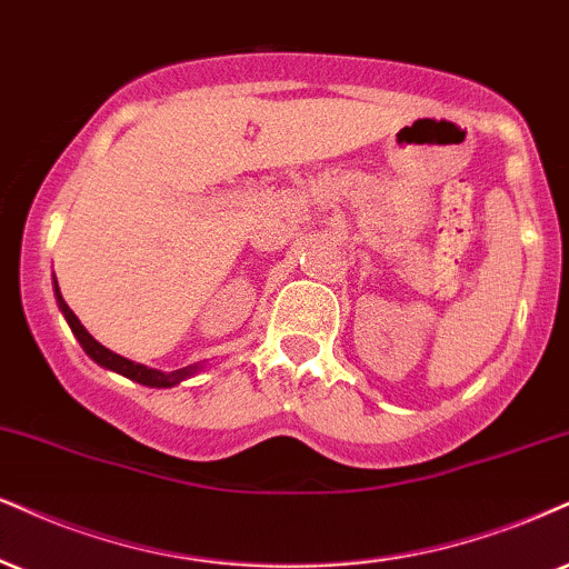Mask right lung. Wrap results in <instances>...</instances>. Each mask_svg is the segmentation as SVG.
Instances as JSON below:
<instances>
[{
	"label": "right lung",
	"instance_id": "1",
	"mask_svg": "<svg viewBox=\"0 0 569 569\" xmlns=\"http://www.w3.org/2000/svg\"><path fill=\"white\" fill-rule=\"evenodd\" d=\"M54 284H58V282H54ZM54 292H58V303L62 308V313H66V319H68L70 329H73V335H76V338H79L81 348L87 350V353L97 363H100V367L113 369V371H118V375L129 377V380H134L139 385H150V388H173V385H179L181 380H187V377L192 375L194 369H198V367H184V369H173V371H158V369H147V367H142V363H134V361L123 359V356L113 353V350H108L104 346H100V342H97L94 338H91L87 329H83L79 317H76V313L68 308L66 300H62L60 287H54Z\"/></svg>",
	"mask_w": 569,
	"mask_h": 569
}]
</instances>
